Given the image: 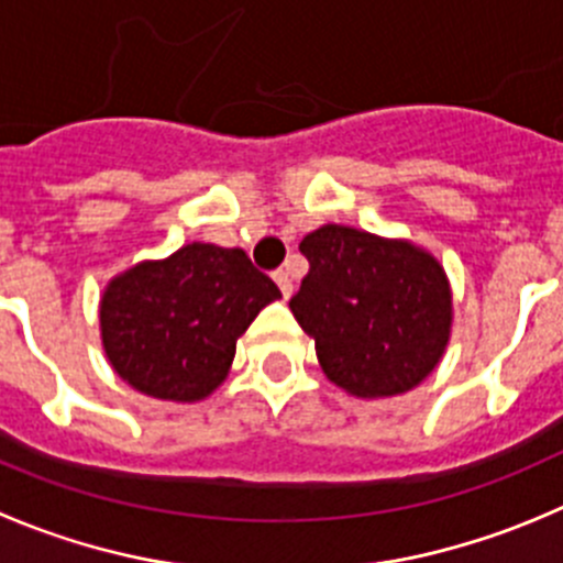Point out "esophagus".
<instances>
[{
	"instance_id": "esophagus-1",
	"label": "esophagus",
	"mask_w": 563,
	"mask_h": 563,
	"mask_svg": "<svg viewBox=\"0 0 563 563\" xmlns=\"http://www.w3.org/2000/svg\"><path fill=\"white\" fill-rule=\"evenodd\" d=\"M273 278H276V285H278V290H282V296L290 298L292 296V278H290V273H287V271H276V273H273Z\"/></svg>"
}]
</instances>
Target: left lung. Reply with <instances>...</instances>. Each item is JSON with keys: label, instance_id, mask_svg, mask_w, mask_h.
Wrapping results in <instances>:
<instances>
[{"label": "left lung", "instance_id": "left-lung-1", "mask_svg": "<svg viewBox=\"0 0 563 563\" xmlns=\"http://www.w3.org/2000/svg\"><path fill=\"white\" fill-rule=\"evenodd\" d=\"M298 249L309 273L290 309L329 382L356 398H389L439 365L453 301L428 251L336 223L309 232Z\"/></svg>", "mask_w": 563, "mask_h": 563}]
</instances>
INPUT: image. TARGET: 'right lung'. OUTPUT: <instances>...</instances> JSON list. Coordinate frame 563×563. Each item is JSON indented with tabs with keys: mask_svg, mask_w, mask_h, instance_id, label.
<instances>
[{
	"mask_svg": "<svg viewBox=\"0 0 563 563\" xmlns=\"http://www.w3.org/2000/svg\"><path fill=\"white\" fill-rule=\"evenodd\" d=\"M276 298L273 278L243 249L181 245L107 285L101 345L112 371L137 393L192 404L221 387L238 336Z\"/></svg>",
	"mask_w": 563,
	"mask_h": 563,
	"instance_id": "add662e5",
	"label": "right lung"
}]
</instances>
